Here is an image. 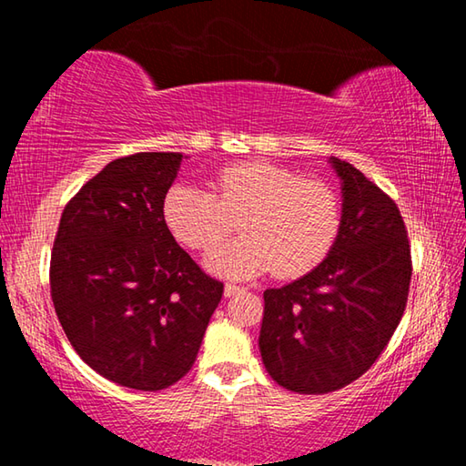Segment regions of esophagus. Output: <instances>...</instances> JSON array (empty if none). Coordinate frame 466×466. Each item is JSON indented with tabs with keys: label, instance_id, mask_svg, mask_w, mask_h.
<instances>
[{
	"label": "esophagus",
	"instance_id": "1",
	"mask_svg": "<svg viewBox=\"0 0 466 466\" xmlns=\"http://www.w3.org/2000/svg\"><path fill=\"white\" fill-rule=\"evenodd\" d=\"M240 291H242V288L234 286V283H226V286H224V296L226 298H232L236 294H240Z\"/></svg>",
	"mask_w": 466,
	"mask_h": 466
}]
</instances>
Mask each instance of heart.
<instances>
[{"mask_svg": "<svg viewBox=\"0 0 466 466\" xmlns=\"http://www.w3.org/2000/svg\"><path fill=\"white\" fill-rule=\"evenodd\" d=\"M211 188L172 185L162 216L177 240L208 250L230 234L238 219L242 236L205 257L209 271L247 279L273 271L294 279L330 255L343 224L337 191L322 180L271 162H240L218 170Z\"/></svg>", "mask_w": 466, "mask_h": 466, "instance_id": "heart-1", "label": "heart"}]
</instances>
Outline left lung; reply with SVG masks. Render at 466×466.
<instances>
[{
  "label": "left lung",
  "instance_id": "obj_1",
  "mask_svg": "<svg viewBox=\"0 0 466 466\" xmlns=\"http://www.w3.org/2000/svg\"><path fill=\"white\" fill-rule=\"evenodd\" d=\"M329 162L343 193L335 247L314 271L263 294L265 370L299 394L333 392L368 372L403 319L411 283L397 203L350 162Z\"/></svg>",
  "mask_w": 466,
  "mask_h": 466
}]
</instances>
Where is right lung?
I'll return each instance as SVG.
<instances>
[{
    "instance_id": "1",
    "label": "right lung",
    "mask_w": 466,
    "mask_h": 466,
    "mask_svg": "<svg viewBox=\"0 0 466 466\" xmlns=\"http://www.w3.org/2000/svg\"><path fill=\"white\" fill-rule=\"evenodd\" d=\"M178 152L106 164L61 214L51 298L69 343L94 372L136 390H162L193 368L224 283L178 247L162 201Z\"/></svg>"
}]
</instances>
